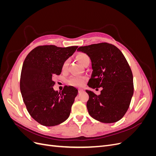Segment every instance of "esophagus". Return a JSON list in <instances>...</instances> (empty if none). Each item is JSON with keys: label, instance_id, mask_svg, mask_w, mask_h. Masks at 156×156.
<instances>
[{"label": "esophagus", "instance_id": "34e87169", "mask_svg": "<svg viewBox=\"0 0 156 156\" xmlns=\"http://www.w3.org/2000/svg\"><path fill=\"white\" fill-rule=\"evenodd\" d=\"M83 92V89H79V93H82Z\"/></svg>", "mask_w": 156, "mask_h": 156}]
</instances>
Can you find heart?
<instances>
[{
    "mask_svg": "<svg viewBox=\"0 0 156 156\" xmlns=\"http://www.w3.org/2000/svg\"><path fill=\"white\" fill-rule=\"evenodd\" d=\"M77 58L79 60L81 65L84 66L87 62H90L89 56L85 53H79L77 56ZM69 64V60H66L62 64V69H66ZM87 81V77H81V76H73L70 78L69 80V84L71 85L77 86V87H82L84 85Z\"/></svg>",
    "mask_w": 156,
    "mask_h": 156,
    "instance_id": "heart-1",
    "label": "heart"
}]
</instances>
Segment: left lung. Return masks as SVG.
Wrapping results in <instances>:
<instances>
[{"mask_svg": "<svg viewBox=\"0 0 156 156\" xmlns=\"http://www.w3.org/2000/svg\"><path fill=\"white\" fill-rule=\"evenodd\" d=\"M91 60L92 73L88 83L92 88L102 87L100 95L87 90L89 115L103 123H114L124 116L133 94L131 69L121 51L108 43L80 47Z\"/></svg>", "mask_w": 156, "mask_h": 156, "instance_id": "1", "label": "left lung"}]
</instances>
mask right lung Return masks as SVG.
<instances>
[{
    "label": "right lung",
    "mask_w": 156,
    "mask_h": 156,
    "mask_svg": "<svg viewBox=\"0 0 156 156\" xmlns=\"http://www.w3.org/2000/svg\"><path fill=\"white\" fill-rule=\"evenodd\" d=\"M77 48L40 45L32 49L24 60L20 79L21 93L30 115L41 125H58L70 115L77 89L66 86L61 92L55 91L53 79L61 73L63 62Z\"/></svg>",
    "instance_id": "right-lung-1"
}]
</instances>
